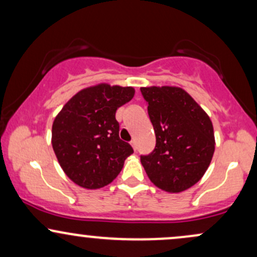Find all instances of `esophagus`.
Masks as SVG:
<instances>
[{"mask_svg":"<svg viewBox=\"0 0 257 257\" xmlns=\"http://www.w3.org/2000/svg\"><path fill=\"white\" fill-rule=\"evenodd\" d=\"M131 145L133 146V149H134V151H137V149H138V147H137V141L132 140L131 141Z\"/></svg>","mask_w":257,"mask_h":257,"instance_id":"obj_1","label":"esophagus"}]
</instances>
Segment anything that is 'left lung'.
Listing matches in <instances>:
<instances>
[{"label": "left lung", "instance_id": "left-lung-1", "mask_svg": "<svg viewBox=\"0 0 257 257\" xmlns=\"http://www.w3.org/2000/svg\"><path fill=\"white\" fill-rule=\"evenodd\" d=\"M156 147L140 161L161 190L178 193L202 179L215 151L213 123L192 96L178 87H143Z\"/></svg>", "mask_w": 257, "mask_h": 257}]
</instances>
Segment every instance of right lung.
Here are the masks:
<instances>
[{"label": "right lung", "instance_id": "1", "mask_svg": "<svg viewBox=\"0 0 257 257\" xmlns=\"http://www.w3.org/2000/svg\"><path fill=\"white\" fill-rule=\"evenodd\" d=\"M133 87L101 83L73 95L52 126V145L64 173L88 190L108 185L133 147L119 139L117 108L131 101Z\"/></svg>", "mask_w": 257, "mask_h": 257}]
</instances>
